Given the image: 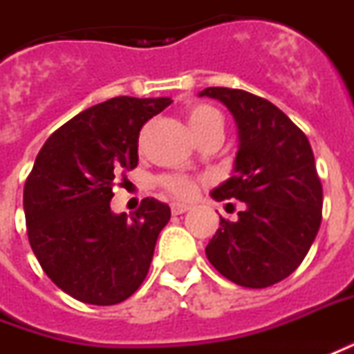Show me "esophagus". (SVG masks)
I'll use <instances>...</instances> for the list:
<instances>
[{
  "mask_svg": "<svg viewBox=\"0 0 354 354\" xmlns=\"http://www.w3.org/2000/svg\"><path fill=\"white\" fill-rule=\"evenodd\" d=\"M170 211H172V214H182V212L189 211V205H185V203H172Z\"/></svg>",
  "mask_w": 354,
  "mask_h": 354,
  "instance_id": "34e87169",
  "label": "esophagus"
}]
</instances>
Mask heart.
<instances>
[{"label": "heart", "mask_w": 354, "mask_h": 354, "mask_svg": "<svg viewBox=\"0 0 354 354\" xmlns=\"http://www.w3.org/2000/svg\"><path fill=\"white\" fill-rule=\"evenodd\" d=\"M187 124L192 128L195 138L199 140L209 130L216 128V126H222V117H220L218 111L211 107V105H195V107L187 111ZM159 182L167 192L176 195V197H182V199H187V197H192L195 194V182L187 176L167 174V176L160 178Z\"/></svg>", "instance_id": "heart-1"}]
</instances>
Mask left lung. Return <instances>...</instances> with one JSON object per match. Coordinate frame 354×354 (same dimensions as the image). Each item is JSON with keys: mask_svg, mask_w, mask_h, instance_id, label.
<instances>
[{"mask_svg": "<svg viewBox=\"0 0 354 354\" xmlns=\"http://www.w3.org/2000/svg\"><path fill=\"white\" fill-rule=\"evenodd\" d=\"M199 97L226 105L239 142L232 176L212 199L243 203L236 222L220 216L207 259L237 286H274L303 263L320 228L322 184L310 143L280 109L249 91L207 88Z\"/></svg>", "mask_w": 354, "mask_h": 354, "instance_id": "left-lung-1", "label": "left lung"}]
</instances>
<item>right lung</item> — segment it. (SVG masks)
I'll list each match as a JSON object with an SVG mask.
<instances>
[{"label":"right lung","mask_w":354,"mask_h":354,"mask_svg":"<svg viewBox=\"0 0 354 354\" xmlns=\"http://www.w3.org/2000/svg\"><path fill=\"white\" fill-rule=\"evenodd\" d=\"M170 97H113L49 136L24 184L28 241L57 288L88 305H117L142 286L170 207L145 197L134 216L111 211L113 180L138 165L142 126Z\"/></svg>","instance_id":"add662e5"}]
</instances>
